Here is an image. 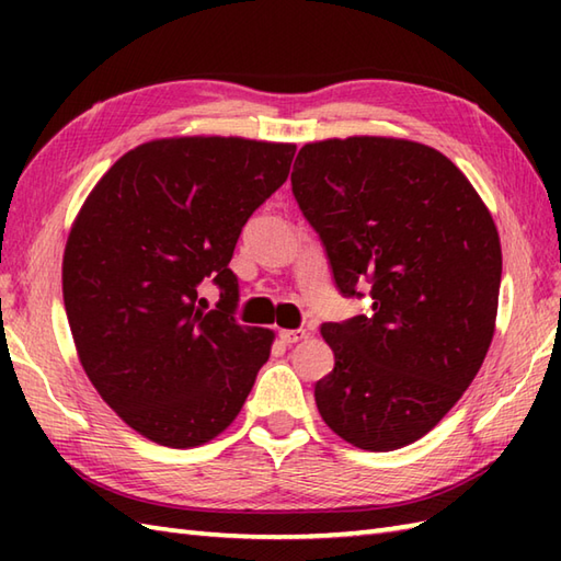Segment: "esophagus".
Listing matches in <instances>:
<instances>
[{
  "label": "esophagus",
  "instance_id": "esophagus-1",
  "mask_svg": "<svg viewBox=\"0 0 561 561\" xmlns=\"http://www.w3.org/2000/svg\"><path fill=\"white\" fill-rule=\"evenodd\" d=\"M304 337H308L306 330H279V340L284 344H296V342H301Z\"/></svg>",
  "mask_w": 561,
  "mask_h": 561
}]
</instances>
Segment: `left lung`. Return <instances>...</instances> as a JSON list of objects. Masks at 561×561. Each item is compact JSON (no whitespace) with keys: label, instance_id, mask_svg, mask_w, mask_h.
<instances>
[{"label":"left lung","instance_id":"1","mask_svg":"<svg viewBox=\"0 0 561 561\" xmlns=\"http://www.w3.org/2000/svg\"><path fill=\"white\" fill-rule=\"evenodd\" d=\"M294 197L342 294L371 284V316L323 323L335 368L316 383L323 422L362 450L432 432L490 350L502 243L478 190L444 153L354 135L301 147Z\"/></svg>","mask_w":561,"mask_h":561}]
</instances>
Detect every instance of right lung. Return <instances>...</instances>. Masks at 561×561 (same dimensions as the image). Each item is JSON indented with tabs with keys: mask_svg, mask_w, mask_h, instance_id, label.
I'll return each instance as SVG.
<instances>
[{
	"mask_svg": "<svg viewBox=\"0 0 561 561\" xmlns=\"http://www.w3.org/2000/svg\"><path fill=\"white\" fill-rule=\"evenodd\" d=\"M296 145L163 137L123 153L71 224L62 296L91 386L137 434L209 444L241 412L274 332L238 325L233 248L289 175ZM220 284L214 312L198 284Z\"/></svg>",
	"mask_w": 561,
	"mask_h": 561,
	"instance_id": "right-lung-1",
	"label": "right lung"
}]
</instances>
